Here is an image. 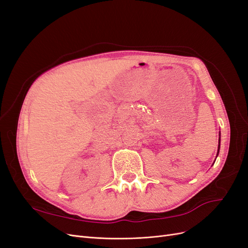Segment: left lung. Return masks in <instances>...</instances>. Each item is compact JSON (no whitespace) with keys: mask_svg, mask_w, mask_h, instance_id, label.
Segmentation results:
<instances>
[{"mask_svg":"<svg viewBox=\"0 0 248 248\" xmlns=\"http://www.w3.org/2000/svg\"><path fill=\"white\" fill-rule=\"evenodd\" d=\"M219 149H220V132H219V140H218V149H217V155L219 153ZM216 155V157H217Z\"/></svg>","mask_w":248,"mask_h":248,"instance_id":"8db88e82","label":"left lung"}]
</instances>
